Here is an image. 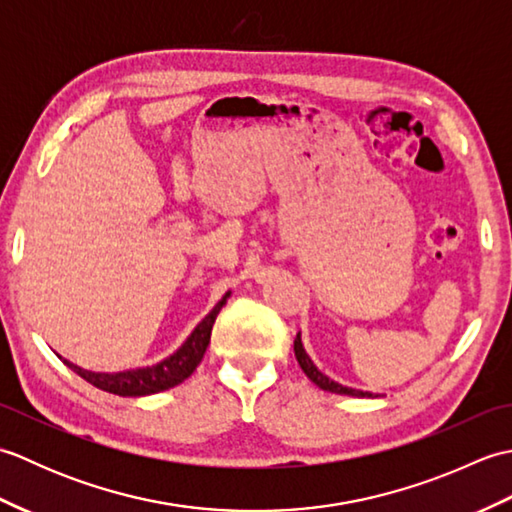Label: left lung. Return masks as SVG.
<instances>
[{
    "mask_svg": "<svg viewBox=\"0 0 512 512\" xmlns=\"http://www.w3.org/2000/svg\"><path fill=\"white\" fill-rule=\"evenodd\" d=\"M295 356L301 365L303 372L312 380L314 385L321 387L323 391H332V394H343V396H356V398H374L372 391H361V389H354V387H345L341 383H336V380L325 376L321 369L312 363V358L308 356V352L303 350V343H301V334H297L295 339Z\"/></svg>",
    "mask_w": 512,
    "mask_h": 512,
    "instance_id": "obj_1",
    "label": "left lung"
}]
</instances>
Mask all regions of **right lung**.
I'll use <instances>...</instances> for the list:
<instances>
[{"instance_id": "right-lung-1", "label": "right lung", "mask_w": 512, "mask_h": 512, "mask_svg": "<svg viewBox=\"0 0 512 512\" xmlns=\"http://www.w3.org/2000/svg\"><path fill=\"white\" fill-rule=\"evenodd\" d=\"M228 297H231V290H228L226 295L215 303V308L206 314L198 325H195V330L187 336V341H184L171 356H167L165 361H160L156 365L123 369V372H92V369H83L79 365L65 361V358L63 363L68 365L72 372L79 374L83 380H88L90 385L99 387L103 391H110V394H116V396L138 398V396H151V394H158V391L171 389L180 385L182 380H187L195 372V367L200 365L206 347H209V341H211L213 323L217 319V314H220V310L226 306Z\"/></svg>"}]
</instances>
